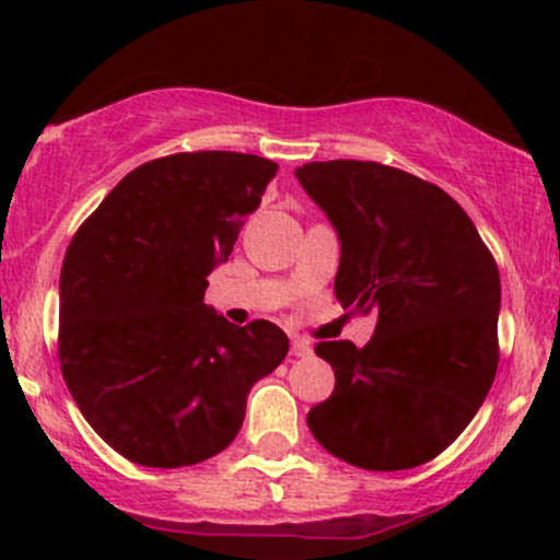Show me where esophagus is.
I'll return each mask as SVG.
<instances>
[{
	"mask_svg": "<svg viewBox=\"0 0 560 560\" xmlns=\"http://www.w3.org/2000/svg\"><path fill=\"white\" fill-rule=\"evenodd\" d=\"M292 355L294 358H307L311 355V342L302 337H292Z\"/></svg>",
	"mask_w": 560,
	"mask_h": 560,
	"instance_id": "1",
	"label": "esophagus"
}]
</instances>
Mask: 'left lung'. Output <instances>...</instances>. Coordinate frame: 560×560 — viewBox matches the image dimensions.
I'll use <instances>...</instances> for the list:
<instances>
[{
  "mask_svg": "<svg viewBox=\"0 0 560 560\" xmlns=\"http://www.w3.org/2000/svg\"><path fill=\"white\" fill-rule=\"evenodd\" d=\"M337 229L334 294L374 313L371 342H318L334 392L307 413L331 455L369 471L436 458L477 416L498 371L500 273L440 186L363 160L294 171Z\"/></svg>",
  "mask_w": 560,
  "mask_h": 560,
  "instance_id": "1",
  "label": "left lung"
}]
</instances>
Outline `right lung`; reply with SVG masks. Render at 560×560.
I'll list each match as a JSON object with an SVG mask.
<instances>
[{"label": "right lung", "instance_id": "right-lung-1", "mask_svg": "<svg viewBox=\"0 0 560 560\" xmlns=\"http://www.w3.org/2000/svg\"><path fill=\"white\" fill-rule=\"evenodd\" d=\"M276 171L218 150L150 160L68 244L62 376L83 419L133 464L213 458L240 434L253 384L287 358L271 320L234 326L202 302Z\"/></svg>", "mask_w": 560, "mask_h": 560}]
</instances>
